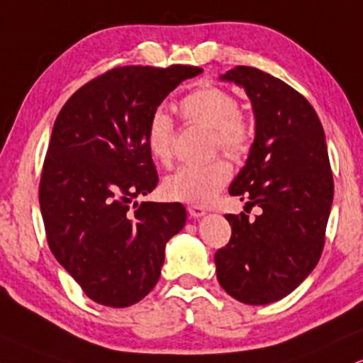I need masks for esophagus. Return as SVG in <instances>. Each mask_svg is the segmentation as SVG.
Segmentation results:
<instances>
[{"label": "esophagus", "instance_id": "34e87169", "mask_svg": "<svg viewBox=\"0 0 363 363\" xmlns=\"http://www.w3.org/2000/svg\"><path fill=\"white\" fill-rule=\"evenodd\" d=\"M187 211H189L191 218H194V219L203 218V216L206 214V209L203 208V206H194V204H191V206H187Z\"/></svg>", "mask_w": 363, "mask_h": 363}]
</instances>
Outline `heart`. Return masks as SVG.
<instances>
[{"mask_svg": "<svg viewBox=\"0 0 363 363\" xmlns=\"http://www.w3.org/2000/svg\"><path fill=\"white\" fill-rule=\"evenodd\" d=\"M181 116L187 123L204 127L213 134L214 147L229 155H240L250 147L251 128L240 112L238 100L218 86H203L187 95L179 104ZM145 144L152 157L162 166H171L174 159L172 118L162 110L152 113L145 128ZM231 177L226 160L214 159L201 166L181 167L164 182L169 199L206 206L214 199Z\"/></svg>", "mask_w": 363, "mask_h": 363, "instance_id": "obj_1", "label": "heart"}]
</instances>
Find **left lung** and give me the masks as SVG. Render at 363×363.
<instances>
[{"label":"left lung","mask_w":363,"mask_h":363,"mask_svg":"<svg viewBox=\"0 0 363 363\" xmlns=\"http://www.w3.org/2000/svg\"><path fill=\"white\" fill-rule=\"evenodd\" d=\"M219 80L241 86L255 116V140L229 194L263 213L255 221L226 214L233 235L214 255L216 273L238 301L268 305L290 295L322 256L333 201L327 140L308 100L269 73L236 67Z\"/></svg>","instance_id":"8db88e82"}]
</instances>
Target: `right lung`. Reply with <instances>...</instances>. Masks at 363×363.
Segmentation results:
<instances>
[{"mask_svg": "<svg viewBox=\"0 0 363 363\" xmlns=\"http://www.w3.org/2000/svg\"><path fill=\"white\" fill-rule=\"evenodd\" d=\"M201 68L118 67L60 110L40 181L48 246L95 303L125 308L160 278L166 245L184 228L181 203H142L157 186L149 118ZM135 206H132L131 204Z\"/></svg>", "mask_w": 363, "mask_h": 363, "instance_id": "obj_1", "label": "right lung"}]
</instances>
